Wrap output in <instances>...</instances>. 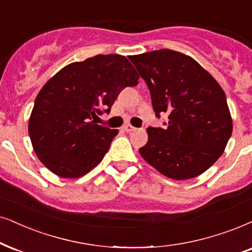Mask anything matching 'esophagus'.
I'll return each mask as SVG.
<instances>
[{"mask_svg": "<svg viewBox=\"0 0 252 252\" xmlns=\"http://www.w3.org/2000/svg\"><path fill=\"white\" fill-rule=\"evenodd\" d=\"M122 129L124 130V131H126V132L136 131V130H137V128H135V126H132L131 124H124V126H122Z\"/></svg>", "mask_w": 252, "mask_h": 252, "instance_id": "obj_1", "label": "esophagus"}]
</instances>
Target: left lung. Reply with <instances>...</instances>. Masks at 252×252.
<instances>
[{"label":"left lung","mask_w":252,"mask_h":252,"mask_svg":"<svg viewBox=\"0 0 252 252\" xmlns=\"http://www.w3.org/2000/svg\"><path fill=\"white\" fill-rule=\"evenodd\" d=\"M151 94L156 116L167 114L165 128H148L139 154L174 180L197 177L223 154L232 121L223 89L190 57L172 50L130 56Z\"/></svg>","instance_id":"obj_1"}]
</instances>
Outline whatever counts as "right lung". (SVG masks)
<instances>
[{"mask_svg": "<svg viewBox=\"0 0 252 252\" xmlns=\"http://www.w3.org/2000/svg\"><path fill=\"white\" fill-rule=\"evenodd\" d=\"M139 76L124 56L98 55L60 69L38 93L29 135L39 160L62 178H79L102 160L119 130L95 122Z\"/></svg>", "mask_w": 252, "mask_h": 252, "instance_id": "add662e5", "label": "right lung"}]
</instances>
